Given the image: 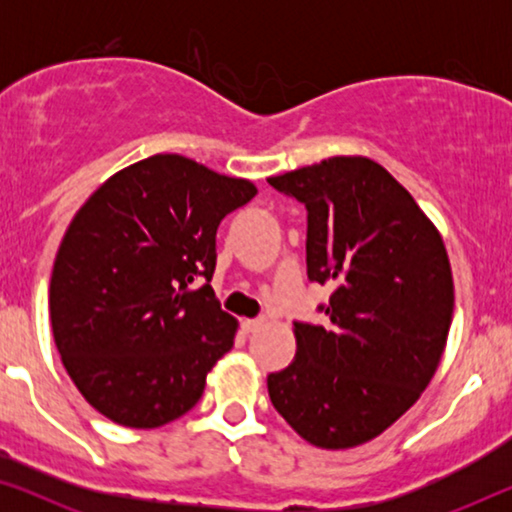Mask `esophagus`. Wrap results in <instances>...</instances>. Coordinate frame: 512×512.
Masks as SVG:
<instances>
[{
    "label": "esophagus",
    "instance_id": "34e87169",
    "mask_svg": "<svg viewBox=\"0 0 512 512\" xmlns=\"http://www.w3.org/2000/svg\"><path fill=\"white\" fill-rule=\"evenodd\" d=\"M265 324V319L261 317V319H244L242 321V331L244 333H254V331H258V328H261Z\"/></svg>",
    "mask_w": 512,
    "mask_h": 512
}]
</instances>
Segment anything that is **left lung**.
<instances>
[{"mask_svg": "<svg viewBox=\"0 0 512 512\" xmlns=\"http://www.w3.org/2000/svg\"><path fill=\"white\" fill-rule=\"evenodd\" d=\"M307 209V277L333 286L321 326L293 321L298 352L268 375L275 410L324 450L389 429L443 356L454 286L445 244L375 160L335 156L270 177Z\"/></svg>", "mask_w": 512, "mask_h": 512, "instance_id": "1", "label": "left lung"}]
</instances>
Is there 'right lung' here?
I'll use <instances>...</instances> for the list:
<instances>
[{
  "label": "right lung",
  "instance_id": "add662e5",
  "mask_svg": "<svg viewBox=\"0 0 512 512\" xmlns=\"http://www.w3.org/2000/svg\"><path fill=\"white\" fill-rule=\"evenodd\" d=\"M254 195L247 179L160 153L104 181L69 223L48 298L53 338L111 422L156 429L200 401L237 331L209 284L216 230Z\"/></svg>",
  "mask_w": 512,
  "mask_h": 512
}]
</instances>
